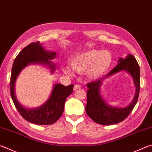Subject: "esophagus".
Wrapping results in <instances>:
<instances>
[{"instance_id": "esophagus-1", "label": "esophagus", "mask_w": 152, "mask_h": 152, "mask_svg": "<svg viewBox=\"0 0 152 152\" xmlns=\"http://www.w3.org/2000/svg\"><path fill=\"white\" fill-rule=\"evenodd\" d=\"M80 88H81V86L80 85V84H76V85H74V90L80 89Z\"/></svg>"}]
</instances>
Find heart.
I'll return each mask as SVG.
<instances>
[{"instance_id": "heart-1", "label": "heart", "mask_w": 152, "mask_h": 152, "mask_svg": "<svg viewBox=\"0 0 152 152\" xmlns=\"http://www.w3.org/2000/svg\"><path fill=\"white\" fill-rule=\"evenodd\" d=\"M112 62V57L109 52L92 50L72 57L70 64L72 70L74 72L84 73L88 70V76L96 78L106 72ZM64 72L72 74V71L68 68H65Z\"/></svg>"}]
</instances>
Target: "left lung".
I'll list each match as a JSON object with an SVG mask.
<instances>
[{
  "instance_id": "left-lung-1",
  "label": "left lung",
  "mask_w": 152,
  "mask_h": 152,
  "mask_svg": "<svg viewBox=\"0 0 152 152\" xmlns=\"http://www.w3.org/2000/svg\"><path fill=\"white\" fill-rule=\"evenodd\" d=\"M118 64L103 78L87 84V104L86 112L94 122L102 125H112L122 122L130 114L138 100L140 90V70L136 59L131 54L126 59L120 58ZM126 70L131 74L136 86V94L132 102L124 109L110 107L104 103L99 92L101 82L118 71Z\"/></svg>"
}]
</instances>
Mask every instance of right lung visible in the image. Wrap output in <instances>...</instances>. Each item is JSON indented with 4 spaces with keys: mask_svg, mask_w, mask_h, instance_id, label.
<instances>
[{
    "mask_svg": "<svg viewBox=\"0 0 152 152\" xmlns=\"http://www.w3.org/2000/svg\"><path fill=\"white\" fill-rule=\"evenodd\" d=\"M56 56L55 52L45 51L40 45L39 41L32 42L20 52L13 62L11 72L10 90L14 104L24 119L38 125H50L56 122L61 117L64 109L66 98L73 92L74 85L64 86L55 84L50 97L42 106L37 109H26L18 103L15 93V84L16 78L23 69L30 63H42L50 66L54 70L52 60Z\"/></svg>",
    "mask_w": 152,
    "mask_h": 152,
    "instance_id": "right-lung-1",
    "label": "right lung"
}]
</instances>
